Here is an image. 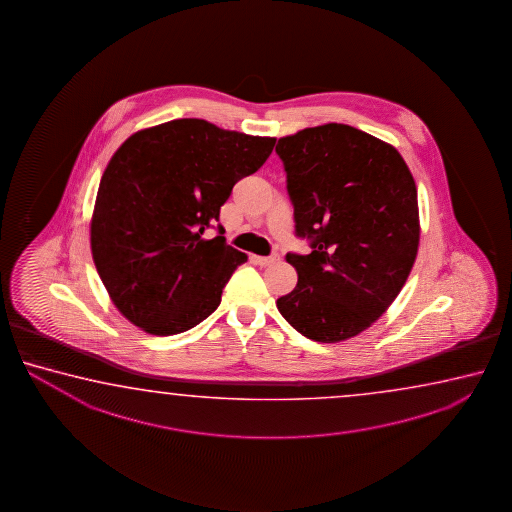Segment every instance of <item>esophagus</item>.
I'll return each mask as SVG.
<instances>
[{
	"label": "esophagus",
	"instance_id": "obj_1",
	"mask_svg": "<svg viewBox=\"0 0 512 512\" xmlns=\"http://www.w3.org/2000/svg\"><path fill=\"white\" fill-rule=\"evenodd\" d=\"M278 260V254H272V256H252V261H254V263H258V265H261V267L272 265V263H276Z\"/></svg>",
	"mask_w": 512,
	"mask_h": 512
}]
</instances>
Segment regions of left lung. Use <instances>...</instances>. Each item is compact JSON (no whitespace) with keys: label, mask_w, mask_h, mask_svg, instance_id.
<instances>
[{"label":"left lung","mask_w":512,"mask_h":512,"mask_svg":"<svg viewBox=\"0 0 512 512\" xmlns=\"http://www.w3.org/2000/svg\"><path fill=\"white\" fill-rule=\"evenodd\" d=\"M295 236L297 285L278 299L285 321L315 342L367 330L398 297L416 260L414 177L398 150L367 132L328 123L281 138Z\"/></svg>","instance_id":"1"}]
</instances>
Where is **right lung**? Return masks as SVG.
Listing matches in <instances>:
<instances>
[{
  "label": "right lung",
  "mask_w": 512,
  "mask_h": 512,
  "mask_svg": "<svg viewBox=\"0 0 512 512\" xmlns=\"http://www.w3.org/2000/svg\"><path fill=\"white\" fill-rule=\"evenodd\" d=\"M276 139L182 118L139 130L116 150L96 193L91 251L116 308L152 335L208 319L247 254L218 224L234 184L254 174ZM217 228L206 241L201 234Z\"/></svg>",
  "instance_id": "1"
}]
</instances>
